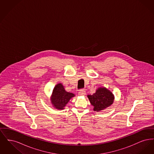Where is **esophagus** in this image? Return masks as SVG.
<instances>
[{
    "instance_id": "esophagus-1",
    "label": "esophagus",
    "mask_w": 154,
    "mask_h": 154,
    "mask_svg": "<svg viewBox=\"0 0 154 154\" xmlns=\"http://www.w3.org/2000/svg\"><path fill=\"white\" fill-rule=\"evenodd\" d=\"M79 95L81 96H85L86 95V91L84 89H81L79 92Z\"/></svg>"
}]
</instances>
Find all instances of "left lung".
<instances>
[{"instance_id": "left-lung-1", "label": "left lung", "mask_w": 154, "mask_h": 154, "mask_svg": "<svg viewBox=\"0 0 154 154\" xmlns=\"http://www.w3.org/2000/svg\"><path fill=\"white\" fill-rule=\"evenodd\" d=\"M91 104L94 106L95 111H100L111 106L114 102V96L106 88H99L92 95H88Z\"/></svg>"}]
</instances>
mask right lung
I'll return each instance as SVG.
<instances>
[{"mask_svg": "<svg viewBox=\"0 0 154 154\" xmlns=\"http://www.w3.org/2000/svg\"><path fill=\"white\" fill-rule=\"evenodd\" d=\"M72 93L66 92L60 83L57 84L53 90L51 103L54 107L57 109H63L70 99L74 96Z\"/></svg>", "mask_w": 154, "mask_h": 154, "instance_id": "add662e5", "label": "right lung"}]
</instances>
